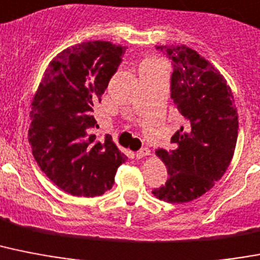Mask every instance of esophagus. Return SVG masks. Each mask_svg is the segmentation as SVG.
Instances as JSON below:
<instances>
[{
    "label": "esophagus",
    "instance_id": "esophagus-1",
    "mask_svg": "<svg viewBox=\"0 0 260 260\" xmlns=\"http://www.w3.org/2000/svg\"><path fill=\"white\" fill-rule=\"evenodd\" d=\"M149 153H151V151H149L148 148H141L140 151L136 152V157L137 159H143V157H147V156H149Z\"/></svg>",
    "mask_w": 260,
    "mask_h": 260
}]
</instances>
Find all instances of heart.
<instances>
[{
    "mask_svg": "<svg viewBox=\"0 0 260 260\" xmlns=\"http://www.w3.org/2000/svg\"><path fill=\"white\" fill-rule=\"evenodd\" d=\"M159 62L156 60H152V58H145V60L141 61L140 69L141 68H148V67H153V65H157Z\"/></svg>",
    "mask_w": 260,
    "mask_h": 260,
    "instance_id": "obj_1",
    "label": "heart"
}]
</instances>
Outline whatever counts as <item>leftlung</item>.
Segmentation results:
<instances>
[{
    "mask_svg": "<svg viewBox=\"0 0 260 260\" xmlns=\"http://www.w3.org/2000/svg\"><path fill=\"white\" fill-rule=\"evenodd\" d=\"M172 60L171 99L183 116V126L171 137L174 149H157L168 168L166 185L152 193L168 203L200 198L229 168L238 140V111L223 75L185 45H159Z\"/></svg>",
    "mask_w": 260,
    "mask_h": 260,
    "instance_id": "8db88e82",
    "label": "left lung"
}]
</instances>
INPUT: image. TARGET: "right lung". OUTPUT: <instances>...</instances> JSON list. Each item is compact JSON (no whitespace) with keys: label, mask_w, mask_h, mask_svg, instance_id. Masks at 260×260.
Here are the masks:
<instances>
[{"label":"right lung","mask_w":260,"mask_h":260,"mask_svg":"<svg viewBox=\"0 0 260 260\" xmlns=\"http://www.w3.org/2000/svg\"><path fill=\"white\" fill-rule=\"evenodd\" d=\"M125 46L85 41L50 61L31 100L29 143L41 171L64 192L94 198L112 188L126 156L111 136L96 140L92 116Z\"/></svg>","instance_id":"add662e5"}]
</instances>
